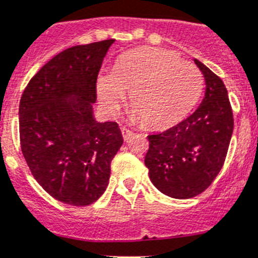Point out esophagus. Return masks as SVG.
Instances as JSON below:
<instances>
[{
    "label": "esophagus",
    "mask_w": 258,
    "mask_h": 258,
    "mask_svg": "<svg viewBox=\"0 0 258 258\" xmlns=\"http://www.w3.org/2000/svg\"><path fill=\"white\" fill-rule=\"evenodd\" d=\"M121 133H122V137H124L125 141L131 140V138L134 136L133 132H132L131 129H127V127H122V129H121Z\"/></svg>",
    "instance_id": "obj_1"
}]
</instances>
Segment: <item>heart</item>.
I'll use <instances>...</instances> for the list:
<instances>
[{
    "mask_svg": "<svg viewBox=\"0 0 258 258\" xmlns=\"http://www.w3.org/2000/svg\"><path fill=\"white\" fill-rule=\"evenodd\" d=\"M201 70L171 51L144 47L121 56L112 72L97 78V95L108 110H116L125 95L145 124L162 127L190 113L201 99Z\"/></svg>",
    "mask_w": 258,
    "mask_h": 258,
    "instance_id": "1",
    "label": "heart"
}]
</instances>
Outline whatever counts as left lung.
<instances>
[{"instance_id":"8db88e82","label":"left lung","mask_w":258,"mask_h":258,"mask_svg":"<svg viewBox=\"0 0 258 258\" xmlns=\"http://www.w3.org/2000/svg\"><path fill=\"white\" fill-rule=\"evenodd\" d=\"M195 64L206 80L201 105L179 124L148 136L145 165L150 180L175 199H190L207 190L224 165L233 132V112L224 83L198 59Z\"/></svg>"}]
</instances>
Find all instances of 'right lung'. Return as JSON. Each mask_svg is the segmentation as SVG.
I'll return each mask as SVG.
<instances>
[{
	"instance_id": "add662e5",
	"label": "right lung",
	"mask_w": 258,
	"mask_h": 258,
	"mask_svg": "<svg viewBox=\"0 0 258 258\" xmlns=\"http://www.w3.org/2000/svg\"><path fill=\"white\" fill-rule=\"evenodd\" d=\"M113 42L55 55L19 101V141L30 171L46 192L70 206H89L103 195L124 142L117 122H97L92 113L97 76Z\"/></svg>"
}]
</instances>
